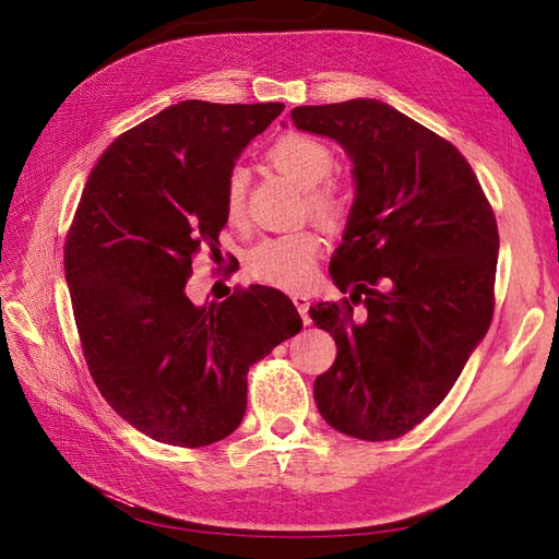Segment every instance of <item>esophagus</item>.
I'll use <instances>...</instances> for the list:
<instances>
[{
  "instance_id": "34e87169",
  "label": "esophagus",
  "mask_w": 559,
  "mask_h": 559,
  "mask_svg": "<svg viewBox=\"0 0 559 559\" xmlns=\"http://www.w3.org/2000/svg\"><path fill=\"white\" fill-rule=\"evenodd\" d=\"M292 300H294V306L298 308L302 321H306V324H310V314H308V310H310V296H306V294H292Z\"/></svg>"
}]
</instances>
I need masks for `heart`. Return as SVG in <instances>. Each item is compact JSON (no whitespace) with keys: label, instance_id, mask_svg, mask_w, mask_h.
<instances>
[{"label":"heart","instance_id":"b5f03b06","mask_svg":"<svg viewBox=\"0 0 559 559\" xmlns=\"http://www.w3.org/2000/svg\"><path fill=\"white\" fill-rule=\"evenodd\" d=\"M267 158L282 175L294 179L302 189H308L306 205L319 222H341L347 212V195L341 186L326 181L335 163L326 144L308 138V134L289 132L275 140L267 151ZM245 200L247 175L242 170H233L224 186V207L228 222H242ZM319 249L321 238L312 228L275 235V238L261 240L249 251V270L253 277L270 286L294 292L312 280Z\"/></svg>","mask_w":559,"mask_h":559}]
</instances>
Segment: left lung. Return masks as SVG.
Listing matches in <instances>:
<instances>
[{
  "mask_svg": "<svg viewBox=\"0 0 559 559\" xmlns=\"http://www.w3.org/2000/svg\"><path fill=\"white\" fill-rule=\"evenodd\" d=\"M292 121L341 144L357 181L329 270L365 310L310 308L337 347L314 403L341 433L392 441L438 408L489 329L497 218L460 148L380 99L296 107Z\"/></svg>",
  "mask_w": 559,
  "mask_h": 559,
  "instance_id": "left-lung-1",
  "label": "left lung"
}]
</instances>
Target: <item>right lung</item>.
<instances>
[{
	"mask_svg": "<svg viewBox=\"0 0 559 559\" xmlns=\"http://www.w3.org/2000/svg\"><path fill=\"white\" fill-rule=\"evenodd\" d=\"M284 105L186 99L97 160L64 240V277L91 376L158 443L212 445L240 427L249 366L302 329L289 296L251 284L193 306L186 282L218 251L224 186Z\"/></svg>",
	"mask_w": 559,
	"mask_h": 559,
	"instance_id": "obj_1",
	"label": "right lung"
}]
</instances>
